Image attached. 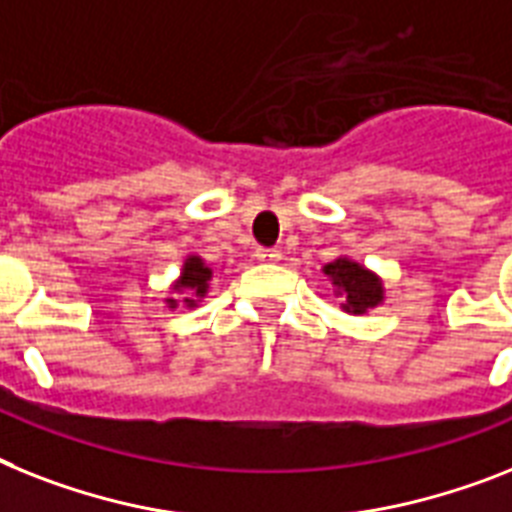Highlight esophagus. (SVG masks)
<instances>
[{
    "instance_id": "1",
    "label": "esophagus",
    "mask_w": 512,
    "mask_h": 512,
    "mask_svg": "<svg viewBox=\"0 0 512 512\" xmlns=\"http://www.w3.org/2000/svg\"><path fill=\"white\" fill-rule=\"evenodd\" d=\"M256 259H259V261H277V259H280V251H277V248H256Z\"/></svg>"
}]
</instances>
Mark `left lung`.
<instances>
[{
    "mask_svg": "<svg viewBox=\"0 0 512 512\" xmlns=\"http://www.w3.org/2000/svg\"><path fill=\"white\" fill-rule=\"evenodd\" d=\"M324 274L332 277V285L345 298V303H342L345 311L363 314L366 308H374L382 301V282L374 274L366 272L361 264H356V261L337 259L335 264L324 266Z\"/></svg>",
    "mask_w": 512,
    "mask_h": 512,
    "instance_id": "obj_1",
    "label": "left lung"
}]
</instances>
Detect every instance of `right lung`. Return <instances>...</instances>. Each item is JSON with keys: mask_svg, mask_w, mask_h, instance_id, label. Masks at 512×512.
Listing matches in <instances>:
<instances>
[{"mask_svg": "<svg viewBox=\"0 0 512 512\" xmlns=\"http://www.w3.org/2000/svg\"><path fill=\"white\" fill-rule=\"evenodd\" d=\"M209 277H211V269L201 264V259H188L183 269V280L177 282V287H188L190 295L201 298V295L206 293V287H209Z\"/></svg>", "mask_w": 512, "mask_h": 512, "instance_id": "add662e5", "label": "right lung"}]
</instances>
